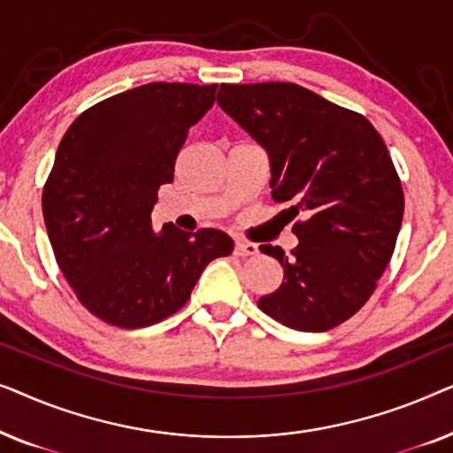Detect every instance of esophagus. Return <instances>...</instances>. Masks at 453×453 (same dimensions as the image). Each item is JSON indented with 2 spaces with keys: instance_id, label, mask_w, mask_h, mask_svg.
I'll return each instance as SVG.
<instances>
[{
  "instance_id": "esophagus-1",
  "label": "esophagus",
  "mask_w": 453,
  "mask_h": 453,
  "mask_svg": "<svg viewBox=\"0 0 453 453\" xmlns=\"http://www.w3.org/2000/svg\"><path fill=\"white\" fill-rule=\"evenodd\" d=\"M257 245L256 243H247V241H237L234 243V253L241 257H251V256H257Z\"/></svg>"
}]
</instances>
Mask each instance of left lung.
Wrapping results in <instances>:
<instances>
[{
    "label": "left lung",
    "mask_w": 453,
    "mask_h": 453,
    "mask_svg": "<svg viewBox=\"0 0 453 453\" xmlns=\"http://www.w3.org/2000/svg\"><path fill=\"white\" fill-rule=\"evenodd\" d=\"M219 104L270 157V188L303 214L290 251L262 245L284 268L259 309L299 332L352 318L392 259L404 194L386 142L367 117L290 82L220 84Z\"/></svg>",
    "instance_id": "1"
}]
</instances>
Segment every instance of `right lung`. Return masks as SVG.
Returning a JSON list of instances; mask_svg holds the SVG:
<instances>
[{
    "mask_svg": "<svg viewBox=\"0 0 453 453\" xmlns=\"http://www.w3.org/2000/svg\"><path fill=\"white\" fill-rule=\"evenodd\" d=\"M214 95L216 84L138 86L86 109L59 142L42 189L47 234L78 301L109 326L169 318L203 268L233 251L216 228H152L160 185Z\"/></svg>",
    "mask_w": 453,
    "mask_h": 453,
    "instance_id": "add662e5",
    "label": "right lung"
}]
</instances>
